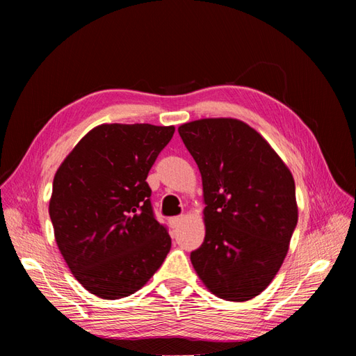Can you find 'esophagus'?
Instances as JSON below:
<instances>
[{
    "instance_id": "34e87169",
    "label": "esophagus",
    "mask_w": 356,
    "mask_h": 356,
    "mask_svg": "<svg viewBox=\"0 0 356 356\" xmlns=\"http://www.w3.org/2000/svg\"><path fill=\"white\" fill-rule=\"evenodd\" d=\"M182 221H184V217H175V218L169 220V224L172 225V229H177L182 224Z\"/></svg>"
}]
</instances>
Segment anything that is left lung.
Wrapping results in <instances>:
<instances>
[{
  "label": "left lung",
  "mask_w": 356,
  "mask_h": 356,
  "mask_svg": "<svg viewBox=\"0 0 356 356\" xmlns=\"http://www.w3.org/2000/svg\"><path fill=\"white\" fill-rule=\"evenodd\" d=\"M178 132L203 187L204 241L191 264L213 296L251 300L270 285L289 250L298 220L293 174L238 118H200Z\"/></svg>",
  "instance_id": "8db88e82"
}]
</instances>
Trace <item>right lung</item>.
Returning <instances> with one entry per match:
<instances>
[{
	"instance_id": "1",
	"label": "right lung",
	"mask_w": 356,
	"mask_h": 356,
	"mask_svg": "<svg viewBox=\"0 0 356 356\" xmlns=\"http://www.w3.org/2000/svg\"><path fill=\"white\" fill-rule=\"evenodd\" d=\"M174 132L99 124L56 170L49 202L55 241L74 277L96 297L136 293L165 261L170 236L154 218L145 179Z\"/></svg>"
}]
</instances>
